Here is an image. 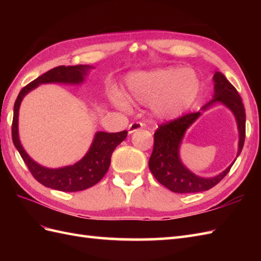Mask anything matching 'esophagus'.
<instances>
[{
  "instance_id": "esophagus-1",
  "label": "esophagus",
  "mask_w": 261,
  "mask_h": 261,
  "mask_svg": "<svg viewBox=\"0 0 261 261\" xmlns=\"http://www.w3.org/2000/svg\"><path fill=\"white\" fill-rule=\"evenodd\" d=\"M143 126L145 125H143V123H141V122H134V123H131L129 127H127V132H129V135H131L134 134V132L142 129Z\"/></svg>"
}]
</instances>
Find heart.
<instances>
[{
    "label": "heart",
    "instance_id": "heart-1",
    "mask_svg": "<svg viewBox=\"0 0 261 261\" xmlns=\"http://www.w3.org/2000/svg\"><path fill=\"white\" fill-rule=\"evenodd\" d=\"M202 93V81L193 68H164L136 71L125 79L124 97L116 94L114 103L127 110L129 103L147 105L154 119L171 121L195 107Z\"/></svg>",
    "mask_w": 261,
    "mask_h": 261
}]
</instances>
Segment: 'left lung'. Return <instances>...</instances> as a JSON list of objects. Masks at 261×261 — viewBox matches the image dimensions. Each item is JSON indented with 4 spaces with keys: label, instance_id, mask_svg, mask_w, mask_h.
I'll list each match as a JSON object with an SVG mask.
<instances>
[{
    "label": "left lung",
    "instance_id": "obj_1",
    "mask_svg": "<svg viewBox=\"0 0 261 261\" xmlns=\"http://www.w3.org/2000/svg\"><path fill=\"white\" fill-rule=\"evenodd\" d=\"M214 92L212 99L206 103L196 113L186 114L167 124H163L154 132L153 150L149 159V169L160 184L167 187L174 193H197L208 191L218 182L224 178L229 173L236 159L226 167L222 173L213 177H202L188 169L180 159V146L184 140L186 131L205 111L221 104L228 108L233 114L239 141H238V152L239 156L246 137V112L239 93L234 86L225 79L220 71H215L213 76Z\"/></svg>",
    "mask_w": 261,
    "mask_h": 261
}]
</instances>
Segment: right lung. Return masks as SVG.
I'll list each match as a JSON object with an SVG mask.
<instances>
[{
	"label": "right lung",
	"mask_w": 261,
	"mask_h": 261,
	"mask_svg": "<svg viewBox=\"0 0 261 261\" xmlns=\"http://www.w3.org/2000/svg\"><path fill=\"white\" fill-rule=\"evenodd\" d=\"M90 65L58 66L39 76L30 84L20 91L14 103V113L12 122V140L16 150L31 171L32 176L43 186L62 192H79L90 188L103 178L111 164V156L114 149L123 141L127 132L121 131L116 134H108L97 131L94 135L93 141L85 156L74 165L60 168H48L35 162L24 150L19 137V110L22 99L28 93L41 84H66L81 85L93 69Z\"/></svg>",
	"instance_id": "obj_1"
}]
</instances>
